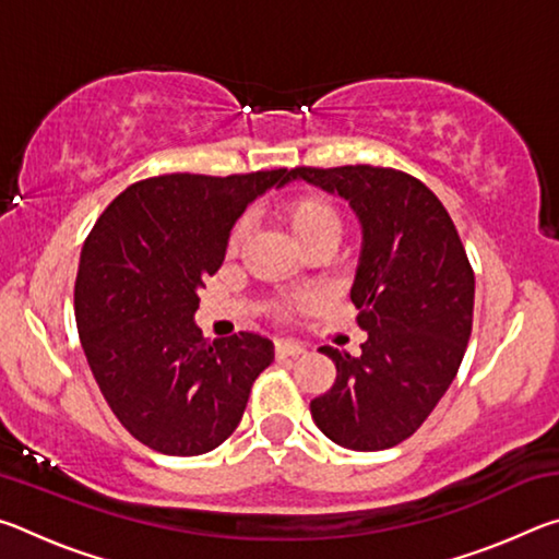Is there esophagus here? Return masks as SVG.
Here are the masks:
<instances>
[{"label": "esophagus", "instance_id": "esophagus-1", "mask_svg": "<svg viewBox=\"0 0 559 559\" xmlns=\"http://www.w3.org/2000/svg\"><path fill=\"white\" fill-rule=\"evenodd\" d=\"M306 349H302L300 345H293V343H276V347H273V355H276L278 359L283 357H300Z\"/></svg>", "mask_w": 559, "mask_h": 559}]
</instances>
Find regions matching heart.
<instances>
[{
  "instance_id": "1",
  "label": "heart",
  "mask_w": 559,
  "mask_h": 559,
  "mask_svg": "<svg viewBox=\"0 0 559 559\" xmlns=\"http://www.w3.org/2000/svg\"><path fill=\"white\" fill-rule=\"evenodd\" d=\"M276 216L286 226L293 243L298 249H308L313 243H337L340 234H343V216L335 210V204L323 194L316 192H300L293 194L288 200H283L276 210ZM243 224H236L229 234V253L239 251L243 241ZM302 306V300L298 302ZM278 316H286L293 306H278Z\"/></svg>"
}]
</instances>
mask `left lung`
<instances>
[{
    "label": "left lung",
    "instance_id": "1",
    "mask_svg": "<svg viewBox=\"0 0 559 559\" xmlns=\"http://www.w3.org/2000/svg\"><path fill=\"white\" fill-rule=\"evenodd\" d=\"M290 179L343 197L362 226L349 290L362 353L323 345L335 384L310 402L316 427L353 451L392 449L447 394L473 325V269L449 212L419 179L392 167H296Z\"/></svg>",
    "mask_w": 559,
    "mask_h": 559
}]
</instances>
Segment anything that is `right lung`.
<instances>
[{
	"instance_id": "add662e5",
	"label": "right lung",
	"mask_w": 559,
	"mask_h": 559,
	"mask_svg": "<svg viewBox=\"0 0 559 559\" xmlns=\"http://www.w3.org/2000/svg\"><path fill=\"white\" fill-rule=\"evenodd\" d=\"M288 179L283 167L150 177L118 194L83 243L73 290L83 353L112 414L153 451L200 456L219 447L271 365L269 337L212 343L194 313L236 219Z\"/></svg>"
}]
</instances>
